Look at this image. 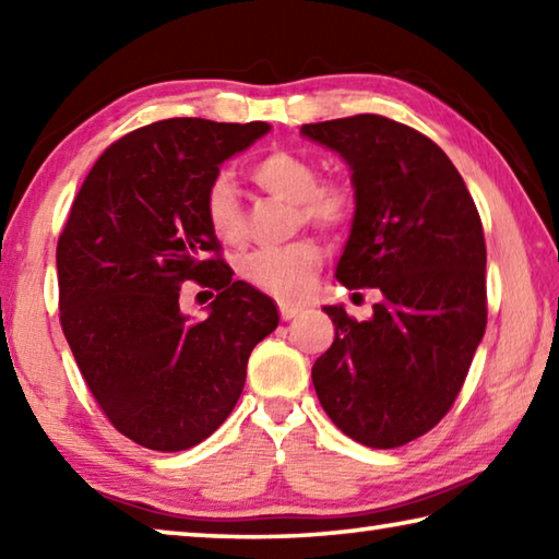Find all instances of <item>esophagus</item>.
Returning a JSON list of instances; mask_svg holds the SVG:
<instances>
[{"label":"esophagus","instance_id":"34e87169","mask_svg":"<svg viewBox=\"0 0 559 559\" xmlns=\"http://www.w3.org/2000/svg\"><path fill=\"white\" fill-rule=\"evenodd\" d=\"M278 310H281V320H293V318L300 316V308L288 306V302H281Z\"/></svg>","mask_w":559,"mask_h":559}]
</instances>
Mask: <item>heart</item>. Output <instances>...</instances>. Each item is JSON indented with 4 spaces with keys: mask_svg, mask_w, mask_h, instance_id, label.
<instances>
[{
    "mask_svg": "<svg viewBox=\"0 0 559 559\" xmlns=\"http://www.w3.org/2000/svg\"><path fill=\"white\" fill-rule=\"evenodd\" d=\"M253 182L281 202L296 204V219L323 231L345 229L355 214V194L343 182H318V167L308 157L276 150L251 169ZM204 219L222 243L243 241L246 222L234 182L214 177L202 197ZM323 266V251L316 241L300 239L276 249H259L241 263L243 278L281 300L306 298Z\"/></svg>",
    "mask_w": 559,
    "mask_h": 559,
    "instance_id": "heart-1",
    "label": "heart"
}]
</instances>
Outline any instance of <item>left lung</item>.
Listing matches in <instances>:
<instances>
[{"label":"left lung","mask_w":559,"mask_h":559,"mask_svg":"<svg viewBox=\"0 0 559 559\" xmlns=\"http://www.w3.org/2000/svg\"><path fill=\"white\" fill-rule=\"evenodd\" d=\"M345 159L355 216L335 278L377 288L372 318L325 306L335 340L313 384L335 427L365 447H404L437 427L486 333V241L447 153L382 116L300 128Z\"/></svg>","instance_id":"8db88e82"}]
</instances>
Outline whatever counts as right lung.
<instances>
[{"label": "right lung", "mask_w": 559, "mask_h": 559, "mask_svg": "<svg viewBox=\"0 0 559 559\" xmlns=\"http://www.w3.org/2000/svg\"><path fill=\"white\" fill-rule=\"evenodd\" d=\"M269 122L169 118L112 143L59 236L61 328L103 414L153 451H185L239 402L251 349L278 325L269 296L234 281L202 197ZM185 280L217 290L211 316L178 308Z\"/></svg>", "instance_id": "obj_1"}]
</instances>
